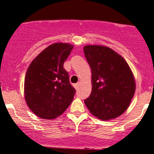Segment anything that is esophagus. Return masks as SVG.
Masks as SVG:
<instances>
[{
  "label": "esophagus",
  "mask_w": 154,
  "mask_h": 154,
  "mask_svg": "<svg viewBox=\"0 0 154 154\" xmlns=\"http://www.w3.org/2000/svg\"><path fill=\"white\" fill-rule=\"evenodd\" d=\"M79 85H80V83H79V82H78V83L75 84V85H74V87H75V89L78 90V89H79Z\"/></svg>",
  "instance_id": "obj_1"
}]
</instances>
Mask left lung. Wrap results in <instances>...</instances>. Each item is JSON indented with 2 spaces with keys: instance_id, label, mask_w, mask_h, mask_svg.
I'll return each mask as SVG.
<instances>
[{
  "instance_id": "left-lung-1",
  "label": "left lung",
  "mask_w": 154,
  "mask_h": 154,
  "mask_svg": "<svg viewBox=\"0 0 154 154\" xmlns=\"http://www.w3.org/2000/svg\"><path fill=\"white\" fill-rule=\"evenodd\" d=\"M91 69L92 91L85 100L88 110L102 121L114 119L129 107L135 91L132 70L124 57L109 47L85 45Z\"/></svg>"
}]
</instances>
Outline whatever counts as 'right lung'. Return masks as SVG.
<instances>
[{"label": "right lung", "instance_id": "1", "mask_svg": "<svg viewBox=\"0 0 154 154\" xmlns=\"http://www.w3.org/2000/svg\"><path fill=\"white\" fill-rule=\"evenodd\" d=\"M73 48L56 42L39 53L29 65L25 78L27 106L39 118H57L71 104L75 89L70 85L63 63Z\"/></svg>", "mask_w": 154, "mask_h": 154}]
</instances>
